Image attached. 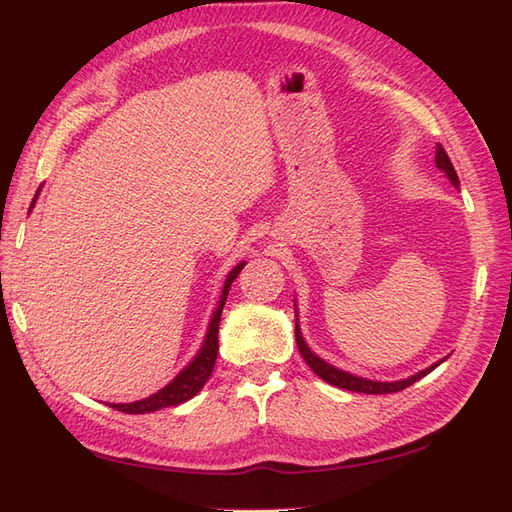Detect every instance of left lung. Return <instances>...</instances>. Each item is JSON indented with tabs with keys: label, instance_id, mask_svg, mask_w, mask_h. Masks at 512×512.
Listing matches in <instances>:
<instances>
[{
	"label": "left lung",
	"instance_id": "1",
	"mask_svg": "<svg viewBox=\"0 0 512 512\" xmlns=\"http://www.w3.org/2000/svg\"><path fill=\"white\" fill-rule=\"evenodd\" d=\"M436 166L442 170V173L448 177V181H451L455 188H459V177L455 173V166L451 164V160H448L446 151L442 145H438V151H436ZM294 337H297V346H299V352L305 359V363L312 367V371L316 376H320L324 382H329L333 386H337V389H346V391H354V393H367V395H386V393H397V391H404L408 389L410 384H414L416 380H421L423 376H427L429 371L436 369L440 363L431 365L423 371H418V374L406 378V380H399V382H374V380H365V378H359V376H352V374H346V371L342 369H335L331 367L329 363H324L322 359H318V356L307 348V344L303 342L301 337V329H299V322H294Z\"/></svg>",
	"mask_w": 512,
	"mask_h": 512
}]
</instances>
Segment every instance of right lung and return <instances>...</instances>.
Wrapping results in <instances>:
<instances>
[{
  "label": "right lung",
  "instance_id": "1",
  "mask_svg": "<svg viewBox=\"0 0 512 512\" xmlns=\"http://www.w3.org/2000/svg\"><path fill=\"white\" fill-rule=\"evenodd\" d=\"M34 203H36V198L32 200V207H34ZM32 207H29V209H32ZM243 267H245V262H241V265H237L235 269L228 273L226 282H224L222 297H220V305H218V309H215V314H213L211 324H209V333L205 337V344H203V348H200V352L196 354V359L188 367H185L173 382L166 384L164 389L158 391L156 395H151V397L141 399V401H134V404H113L111 408H115L119 412H126V414H147V412H156V410H162V408H168V406L183 404V401L192 399L200 389H203L205 382L211 376L215 359H218V329H220V316H222V309H224V303H226V297H228V290H230V284L237 280V275L241 273Z\"/></svg>",
  "mask_w": 512,
  "mask_h": 512
}]
</instances>
